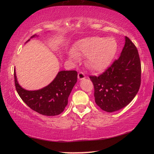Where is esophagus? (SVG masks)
Segmentation results:
<instances>
[{"instance_id": "34e87169", "label": "esophagus", "mask_w": 154, "mask_h": 154, "mask_svg": "<svg viewBox=\"0 0 154 154\" xmlns=\"http://www.w3.org/2000/svg\"><path fill=\"white\" fill-rule=\"evenodd\" d=\"M85 78V76L83 72H79V73H78V79L79 80H82V79H84Z\"/></svg>"}]
</instances>
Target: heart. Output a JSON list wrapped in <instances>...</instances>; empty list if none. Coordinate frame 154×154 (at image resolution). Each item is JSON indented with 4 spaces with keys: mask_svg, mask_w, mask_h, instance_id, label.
<instances>
[{
    "mask_svg": "<svg viewBox=\"0 0 154 154\" xmlns=\"http://www.w3.org/2000/svg\"><path fill=\"white\" fill-rule=\"evenodd\" d=\"M118 44L113 38L92 36L80 40L69 58L77 61L78 56H87V64L91 69L103 71L111 64L116 55Z\"/></svg>",
    "mask_w": 154,
    "mask_h": 154,
    "instance_id": "b5f03b06",
    "label": "heart"
}]
</instances>
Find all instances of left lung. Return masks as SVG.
<instances>
[{
  "mask_svg": "<svg viewBox=\"0 0 154 154\" xmlns=\"http://www.w3.org/2000/svg\"><path fill=\"white\" fill-rule=\"evenodd\" d=\"M141 66L138 50L125 36L119 58L98 77L90 76L94 87L95 102L102 110L112 113L133 100L140 85Z\"/></svg>",
  "mask_w": 154,
  "mask_h": 154,
  "instance_id": "left-lung-1",
  "label": "left lung"
}]
</instances>
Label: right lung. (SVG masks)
Returning a JSON list of instances; mask_svg holds the SVG:
<instances>
[{
	"label": "right lung",
	"mask_w": 154,
	"mask_h": 154,
	"mask_svg": "<svg viewBox=\"0 0 154 154\" xmlns=\"http://www.w3.org/2000/svg\"><path fill=\"white\" fill-rule=\"evenodd\" d=\"M37 36H32L30 38ZM30 39L27 41H29ZM15 88L22 100L37 113L47 116H58L63 112L68 98L77 81L75 71H59L54 79L47 86L37 90H27L20 86L14 70Z\"/></svg>",
	"instance_id": "obj_1"
}]
</instances>
